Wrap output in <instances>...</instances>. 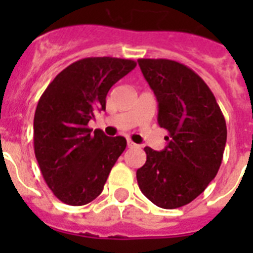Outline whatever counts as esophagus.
<instances>
[{
    "label": "esophagus",
    "instance_id": "34e87169",
    "mask_svg": "<svg viewBox=\"0 0 253 253\" xmlns=\"http://www.w3.org/2000/svg\"><path fill=\"white\" fill-rule=\"evenodd\" d=\"M127 147H128V148H135V147H138V146H136L134 142H131V140H127Z\"/></svg>",
    "mask_w": 253,
    "mask_h": 253
}]
</instances>
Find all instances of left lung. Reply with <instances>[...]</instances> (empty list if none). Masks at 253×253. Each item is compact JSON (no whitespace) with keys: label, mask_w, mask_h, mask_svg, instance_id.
Returning <instances> with one entry per match:
<instances>
[{"label":"left lung","mask_w":253,"mask_h":253,"mask_svg":"<svg viewBox=\"0 0 253 253\" xmlns=\"http://www.w3.org/2000/svg\"><path fill=\"white\" fill-rule=\"evenodd\" d=\"M138 63L158 99V122L168 131V146L144 148L147 160L136 180L156 206L181 208L196 200L219 170L226 121L210 87L193 69L168 59Z\"/></svg>","instance_id":"obj_1"}]
</instances>
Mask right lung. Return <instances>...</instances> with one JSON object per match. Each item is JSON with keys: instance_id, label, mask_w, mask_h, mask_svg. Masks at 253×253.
Masks as SVG:
<instances>
[{"instance_id": "right-lung-1", "label": "right lung", "mask_w": 253, "mask_h": 253, "mask_svg": "<svg viewBox=\"0 0 253 253\" xmlns=\"http://www.w3.org/2000/svg\"><path fill=\"white\" fill-rule=\"evenodd\" d=\"M136 67L118 57H85L63 69L47 86L34 117V151L55 197L83 206L101 194L115 162L127 146L87 123L106 109L110 87Z\"/></svg>"}]
</instances>
